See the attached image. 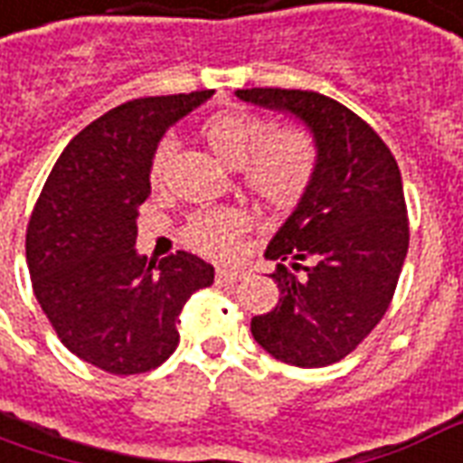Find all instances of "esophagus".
<instances>
[{
	"label": "esophagus",
	"mask_w": 463,
	"mask_h": 463,
	"mask_svg": "<svg viewBox=\"0 0 463 463\" xmlns=\"http://www.w3.org/2000/svg\"><path fill=\"white\" fill-rule=\"evenodd\" d=\"M218 282H238V279H242V272L241 269H225V267H221V269H218Z\"/></svg>",
	"instance_id": "1"
}]
</instances>
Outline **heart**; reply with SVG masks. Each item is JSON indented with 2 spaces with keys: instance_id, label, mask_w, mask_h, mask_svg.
I'll return each instance as SVG.
<instances>
[{
  "instance_id": "1",
  "label": "heart",
  "mask_w": 463,
  "mask_h": 463,
  "mask_svg": "<svg viewBox=\"0 0 463 463\" xmlns=\"http://www.w3.org/2000/svg\"><path fill=\"white\" fill-rule=\"evenodd\" d=\"M205 142L222 162L241 166L245 186L267 205L289 208L307 194L314 171L317 149L307 132L282 127L269 132V122L248 109H221L203 125ZM174 142L164 139L152 164V181L162 184L169 166ZM245 228L238 211H213L191 218L188 242L211 255H228L235 238Z\"/></svg>"
}]
</instances>
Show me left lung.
Wrapping results in <instances>:
<instances>
[{"instance_id":"8db88e82","label":"left lung","mask_w":463,"mask_h":463,"mask_svg":"<svg viewBox=\"0 0 463 463\" xmlns=\"http://www.w3.org/2000/svg\"><path fill=\"white\" fill-rule=\"evenodd\" d=\"M235 95L299 119L314 139V179L265 250L277 260L279 301L252 318L250 331L277 361L324 368L378 326L395 294L410 245L402 176L373 127L321 92L250 88Z\"/></svg>"}]
</instances>
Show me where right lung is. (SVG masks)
I'll list each match as a JSON object with an SVG mask.
<instances>
[{
    "mask_svg": "<svg viewBox=\"0 0 463 463\" xmlns=\"http://www.w3.org/2000/svg\"><path fill=\"white\" fill-rule=\"evenodd\" d=\"M211 95L139 98L105 112L68 142L31 213L33 294L68 351L100 371L162 365L179 345L188 297L213 284V267L191 252L146 265L135 248L156 146Z\"/></svg>",
    "mask_w": 463,
    "mask_h": 463,
    "instance_id": "obj_1",
    "label": "right lung"
}]
</instances>
